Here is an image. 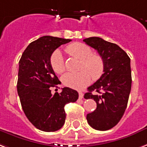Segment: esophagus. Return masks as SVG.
Returning <instances> with one entry per match:
<instances>
[{
	"instance_id": "34e87169",
	"label": "esophagus",
	"mask_w": 147,
	"mask_h": 147,
	"mask_svg": "<svg viewBox=\"0 0 147 147\" xmlns=\"http://www.w3.org/2000/svg\"><path fill=\"white\" fill-rule=\"evenodd\" d=\"M79 98H80V99L83 98V93H82V92H81V91H79Z\"/></svg>"
}]
</instances>
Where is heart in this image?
Returning <instances> with one entry per match:
<instances>
[{"label":"heart","mask_w":147,"mask_h":147,"mask_svg":"<svg viewBox=\"0 0 147 147\" xmlns=\"http://www.w3.org/2000/svg\"><path fill=\"white\" fill-rule=\"evenodd\" d=\"M65 51L71 56L81 60L80 71L77 73L68 72L62 77L63 84L72 89H82L91 81V77L94 79H99L103 75L104 62L98 54H93L90 47L82 43H73L66 47ZM50 63L53 70L57 74L65 71V60L60 51L57 50L52 54Z\"/></svg>","instance_id":"1"}]
</instances>
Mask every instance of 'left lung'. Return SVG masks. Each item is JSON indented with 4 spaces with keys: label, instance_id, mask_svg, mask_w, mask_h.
<instances>
[{
    "label": "left lung",
    "instance_id": "1",
    "mask_svg": "<svg viewBox=\"0 0 147 147\" xmlns=\"http://www.w3.org/2000/svg\"><path fill=\"white\" fill-rule=\"evenodd\" d=\"M83 41L98 52L104 62V74L84 95L85 99H93L96 103V110L86 115V119L94 129L106 131L119 122L127 107L131 86L130 58L117 44L102 38Z\"/></svg>",
    "mask_w": 147,
    "mask_h": 147
}]
</instances>
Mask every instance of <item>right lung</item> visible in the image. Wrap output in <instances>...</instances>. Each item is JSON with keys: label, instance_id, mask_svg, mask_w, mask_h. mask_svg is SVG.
<instances>
[{"label": "right lung", "instance_id": "1", "mask_svg": "<svg viewBox=\"0 0 147 147\" xmlns=\"http://www.w3.org/2000/svg\"><path fill=\"white\" fill-rule=\"evenodd\" d=\"M71 40L45 36L27 47L18 67L17 90L22 107L29 121L43 131H55L65 124V106L79 98L76 90L65 87L52 94L51 87L61 82L50 63L53 52Z\"/></svg>", "mask_w": 147, "mask_h": 147}]
</instances>
